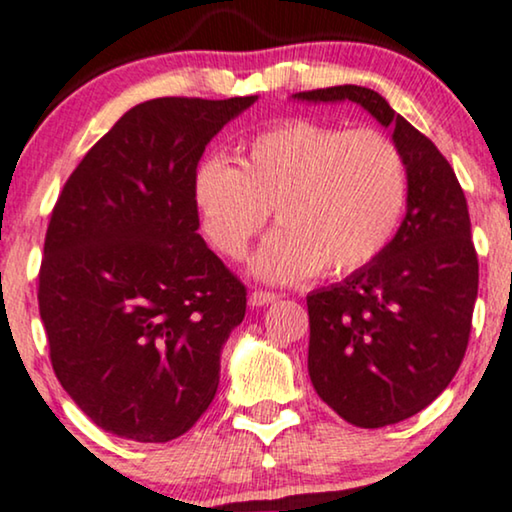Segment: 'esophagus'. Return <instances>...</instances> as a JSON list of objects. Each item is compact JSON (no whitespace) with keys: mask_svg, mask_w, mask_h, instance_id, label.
Returning a JSON list of instances; mask_svg holds the SVG:
<instances>
[{"mask_svg":"<svg viewBox=\"0 0 512 512\" xmlns=\"http://www.w3.org/2000/svg\"><path fill=\"white\" fill-rule=\"evenodd\" d=\"M278 299V295L276 292H267V290H255V292H250V306L252 309H260V306H269V304H274Z\"/></svg>","mask_w":512,"mask_h":512,"instance_id":"1","label":"esophagus"}]
</instances>
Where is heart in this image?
<instances>
[{"label": "heart", "mask_w": 512, "mask_h": 512, "mask_svg": "<svg viewBox=\"0 0 512 512\" xmlns=\"http://www.w3.org/2000/svg\"><path fill=\"white\" fill-rule=\"evenodd\" d=\"M192 196L210 243L243 260L274 210L276 229L250 262L269 283L346 276L391 245L403 222L410 180L405 156L370 128L292 119L257 133L241 161H201Z\"/></svg>", "instance_id": "1"}]
</instances>
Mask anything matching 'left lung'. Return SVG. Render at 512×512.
<instances>
[{
  "instance_id": "8db88e82",
  "label": "left lung",
  "mask_w": 512,
  "mask_h": 512,
  "mask_svg": "<svg viewBox=\"0 0 512 512\" xmlns=\"http://www.w3.org/2000/svg\"><path fill=\"white\" fill-rule=\"evenodd\" d=\"M302 102H356L405 156L410 196L398 234L367 267L313 290L309 377L339 417L381 428L433 403L459 370L478 297V255L452 166L377 91L332 86Z\"/></svg>"
}]
</instances>
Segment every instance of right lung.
Segmentation results:
<instances>
[{
	"label": "right lung",
	"mask_w": 512,
	"mask_h": 512,
	"mask_svg": "<svg viewBox=\"0 0 512 512\" xmlns=\"http://www.w3.org/2000/svg\"><path fill=\"white\" fill-rule=\"evenodd\" d=\"M255 100L140 102L58 196L39 313L53 372L102 431L168 442L213 403L245 285L201 238L192 180L208 142Z\"/></svg>",
	"instance_id": "add662e5"
}]
</instances>
